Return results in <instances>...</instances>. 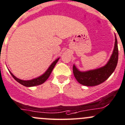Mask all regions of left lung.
Segmentation results:
<instances>
[{
  "instance_id": "8db88e82",
  "label": "left lung",
  "mask_w": 125,
  "mask_h": 125,
  "mask_svg": "<svg viewBox=\"0 0 125 125\" xmlns=\"http://www.w3.org/2000/svg\"><path fill=\"white\" fill-rule=\"evenodd\" d=\"M117 40L115 35V43L113 52L105 65L95 69L80 71L73 65V73L75 78L81 84L86 86H94L104 82L115 71L118 62Z\"/></svg>"
}]
</instances>
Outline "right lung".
Masks as SVG:
<instances>
[{
	"instance_id": "obj_1",
	"label": "right lung",
	"mask_w": 125,
	"mask_h": 125,
	"mask_svg": "<svg viewBox=\"0 0 125 125\" xmlns=\"http://www.w3.org/2000/svg\"><path fill=\"white\" fill-rule=\"evenodd\" d=\"M59 59H60V57H59L58 59H56V60H55L51 64L50 66L48 67V68L47 69V70L46 71L45 73H43L42 75L36 77V78H33V79L29 80H23L19 79V78H17L15 76H14V75L10 71H10V75L12 76L13 78L16 80L17 82L19 83L20 84L23 85V86H26V87H29L38 86V85H40L41 84L44 83L46 80L48 79V78L50 77L51 73H52V69H54L55 65H56V63H57V62H58Z\"/></svg>"
}]
</instances>
